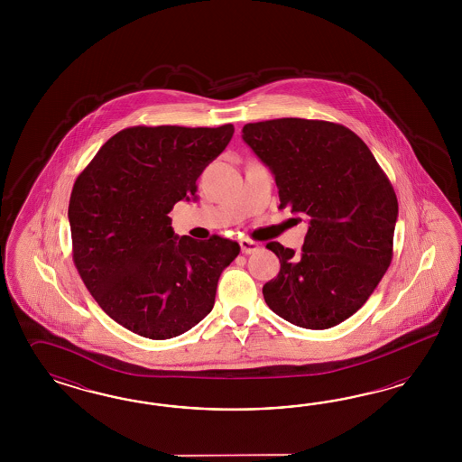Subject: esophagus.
Wrapping results in <instances>:
<instances>
[{
    "instance_id": "esophagus-1",
    "label": "esophagus",
    "mask_w": 462,
    "mask_h": 462,
    "mask_svg": "<svg viewBox=\"0 0 462 462\" xmlns=\"http://www.w3.org/2000/svg\"><path fill=\"white\" fill-rule=\"evenodd\" d=\"M238 244H240L242 254H254V252L259 251V244L251 238H242Z\"/></svg>"
}]
</instances>
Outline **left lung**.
Returning a JSON list of instances; mask_svg holds the SVG:
<instances>
[{
	"instance_id": "1",
	"label": "left lung",
	"mask_w": 462,
	"mask_h": 462,
	"mask_svg": "<svg viewBox=\"0 0 462 462\" xmlns=\"http://www.w3.org/2000/svg\"><path fill=\"white\" fill-rule=\"evenodd\" d=\"M242 139L274 174L280 208L308 218L300 254L266 245L281 263L263 288L267 307L310 330L347 320L392 264V182L363 140L338 124L276 118L244 125Z\"/></svg>"
}]
</instances>
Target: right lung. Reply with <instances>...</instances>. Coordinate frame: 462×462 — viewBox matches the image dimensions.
<instances>
[{
	"instance_id": "obj_1",
	"label": "right lung",
	"mask_w": 462,
	"mask_h": 462,
	"mask_svg": "<svg viewBox=\"0 0 462 462\" xmlns=\"http://www.w3.org/2000/svg\"><path fill=\"white\" fill-rule=\"evenodd\" d=\"M234 125L130 126L108 140L74 182L72 259L101 310L137 336L164 340L215 305L234 240L178 237L172 207L196 199V180L224 152Z\"/></svg>"
}]
</instances>
